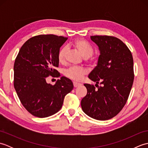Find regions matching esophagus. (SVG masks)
<instances>
[{"mask_svg":"<svg viewBox=\"0 0 148 148\" xmlns=\"http://www.w3.org/2000/svg\"><path fill=\"white\" fill-rule=\"evenodd\" d=\"M73 84H74V86L75 87V88H76V87H78V86H81V83H77V82H73Z\"/></svg>","mask_w":148,"mask_h":148,"instance_id":"obj_1","label":"esophagus"}]
</instances>
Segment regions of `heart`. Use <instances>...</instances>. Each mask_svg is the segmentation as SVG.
Returning a JSON list of instances; mask_svg holds the SVG:
<instances>
[{
	"mask_svg": "<svg viewBox=\"0 0 148 148\" xmlns=\"http://www.w3.org/2000/svg\"><path fill=\"white\" fill-rule=\"evenodd\" d=\"M72 45L76 48L83 57L86 58L90 61H93L94 58L92 56L93 53V47L87 40L83 39H77L74 40ZM67 49L66 47H62L58 52V60L60 64H64L65 62L67 56ZM86 69L83 67H71L65 70L64 74L66 77L74 81H80L86 74Z\"/></svg>",
	"mask_w": 148,
	"mask_h": 148,
	"instance_id": "b5f03b06",
	"label": "heart"
}]
</instances>
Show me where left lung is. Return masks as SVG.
Returning a JSON list of instances; mask_svg holds the SVG:
<instances>
[{
  "label": "left lung",
  "instance_id": "left-lung-1",
  "mask_svg": "<svg viewBox=\"0 0 148 148\" xmlns=\"http://www.w3.org/2000/svg\"><path fill=\"white\" fill-rule=\"evenodd\" d=\"M90 37L99 46L100 55L88 77L101 86L95 89L92 84H84L87 94L81 105L90 117L108 120L117 115L127 101L134 79L133 57L127 45L117 37Z\"/></svg>",
  "mask_w": 148,
  "mask_h": 148
}]
</instances>
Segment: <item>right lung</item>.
Returning <instances> with one entry per match:
<instances>
[{
	"instance_id": "add662e5",
	"label": "right lung",
	"mask_w": 148,
	"mask_h": 148,
	"mask_svg": "<svg viewBox=\"0 0 148 148\" xmlns=\"http://www.w3.org/2000/svg\"><path fill=\"white\" fill-rule=\"evenodd\" d=\"M67 37L53 34L31 37L21 46L14 64V87L21 103L31 114L46 118L62 108L65 96L74 88L62 76L52 85L49 76L58 77V52Z\"/></svg>"
}]
</instances>
